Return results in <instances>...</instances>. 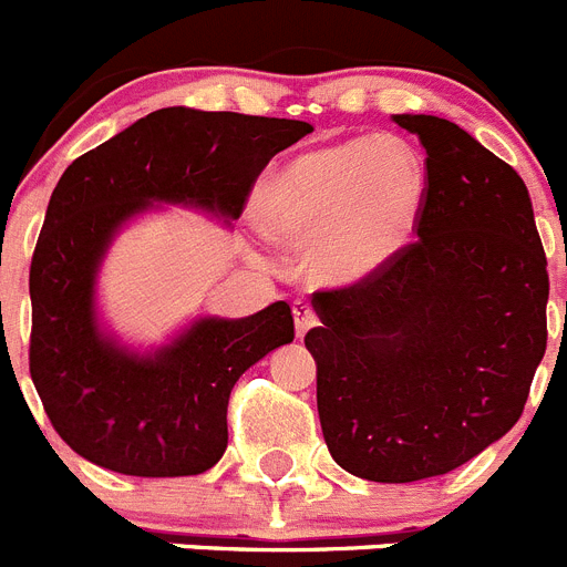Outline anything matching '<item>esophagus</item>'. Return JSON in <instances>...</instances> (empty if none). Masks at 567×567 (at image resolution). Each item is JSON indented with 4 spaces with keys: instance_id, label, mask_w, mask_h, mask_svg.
<instances>
[{
    "instance_id": "34e87169",
    "label": "esophagus",
    "mask_w": 567,
    "mask_h": 567,
    "mask_svg": "<svg viewBox=\"0 0 567 567\" xmlns=\"http://www.w3.org/2000/svg\"><path fill=\"white\" fill-rule=\"evenodd\" d=\"M292 315H295V332H298L300 338H303L315 323H318V315H315V309L309 307L307 300H295Z\"/></svg>"
}]
</instances>
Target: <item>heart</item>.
Returning a JSON list of instances; mask_svg holds the SVG:
<instances>
[{
	"mask_svg": "<svg viewBox=\"0 0 567 567\" xmlns=\"http://www.w3.org/2000/svg\"><path fill=\"white\" fill-rule=\"evenodd\" d=\"M425 202V169L394 135L349 138L295 155L258 193L264 227L307 249L320 284H358L412 238Z\"/></svg>",
	"mask_w": 567,
	"mask_h": 567,
	"instance_id": "1",
	"label": "heart"
}]
</instances>
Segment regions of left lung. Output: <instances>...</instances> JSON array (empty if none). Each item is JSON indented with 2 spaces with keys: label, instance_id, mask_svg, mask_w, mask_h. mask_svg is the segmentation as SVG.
Listing matches in <instances>:
<instances>
[{
  "label": "left lung",
  "instance_id": "1",
  "mask_svg": "<svg viewBox=\"0 0 567 567\" xmlns=\"http://www.w3.org/2000/svg\"><path fill=\"white\" fill-rule=\"evenodd\" d=\"M425 147L417 240L354 287L312 295L318 414L340 468L449 474L514 429L548 343V260L517 169L437 115H392Z\"/></svg>",
  "mask_w": 567,
  "mask_h": 567
}]
</instances>
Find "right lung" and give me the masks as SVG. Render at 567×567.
<instances>
[{
	"mask_svg": "<svg viewBox=\"0 0 567 567\" xmlns=\"http://www.w3.org/2000/svg\"><path fill=\"white\" fill-rule=\"evenodd\" d=\"M307 133L295 118L164 107L64 169L30 260V378L73 452L130 477H189L224 457L229 392L292 343L289 303L195 318L138 352L99 320V269L124 224L162 204L238 221L260 169Z\"/></svg>",
	"mask_w": 567,
	"mask_h": 567,
	"instance_id": "obj_1",
	"label": "right lung"
}]
</instances>
